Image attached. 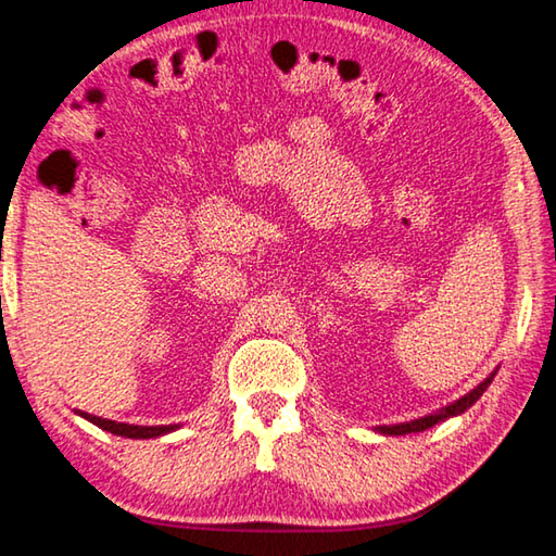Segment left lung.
I'll return each instance as SVG.
<instances>
[{
  "label": "left lung",
  "mask_w": 556,
  "mask_h": 556,
  "mask_svg": "<svg viewBox=\"0 0 556 556\" xmlns=\"http://www.w3.org/2000/svg\"><path fill=\"white\" fill-rule=\"evenodd\" d=\"M492 378H495V371H492L488 378L480 386H475V389L470 393H465L463 399H457L455 403L445 405V408H440L435 413H430V416H422V418H416V420H408V422H395V426H376L378 433L383 435H405V433H422V430L433 428L435 422L440 420H447L453 416H460V413H465L470 408V405L480 399V395L488 391V386L492 383Z\"/></svg>",
  "instance_id": "obj_1"
}]
</instances>
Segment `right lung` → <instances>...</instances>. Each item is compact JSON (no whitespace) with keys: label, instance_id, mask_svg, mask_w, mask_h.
Segmentation results:
<instances>
[{"label":"right lung","instance_id":"add662e5","mask_svg":"<svg viewBox=\"0 0 556 556\" xmlns=\"http://www.w3.org/2000/svg\"><path fill=\"white\" fill-rule=\"evenodd\" d=\"M76 416L86 418L88 422H93V426H99L105 433H113V435H121V438H134V440H148V438H161L173 433V430L180 428V422H173V426H130V422H118V420H109V418H99V416H91V413H84V410H74Z\"/></svg>","mask_w":556,"mask_h":556}]
</instances>
